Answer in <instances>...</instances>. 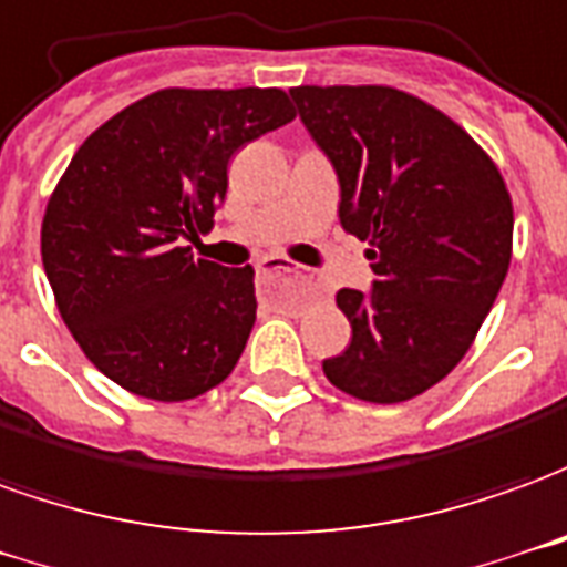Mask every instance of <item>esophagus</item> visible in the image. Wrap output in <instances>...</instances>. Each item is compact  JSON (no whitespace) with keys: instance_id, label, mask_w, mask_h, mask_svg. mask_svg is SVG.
Wrapping results in <instances>:
<instances>
[{"instance_id":"obj_1","label":"esophagus","mask_w":567,"mask_h":567,"mask_svg":"<svg viewBox=\"0 0 567 567\" xmlns=\"http://www.w3.org/2000/svg\"><path fill=\"white\" fill-rule=\"evenodd\" d=\"M256 275L259 277H277V275H296V268L287 265L284 259H277V256H268L262 262L256 265Z\"/></svg>"}]
</instances>
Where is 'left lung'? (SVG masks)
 <instances>
[{
  "instance_id": "1",
  "label": "left lung",
  "mask_w": 567,
  "mask_h": 567,
  "mask_svg": "<svg viewBox=\"0 0 567 567\" xmlns=\"http://www.w3.org/2000/svg\"><path fill=\"white\" fill-rule=\"evenodd\" d=\"M339 176V223L369 240L372 290H339L351 344L323 360L339 391L403 403L467 354L509 268L513 204L492 158L424 100L363 84L290 91Z\"/></svg>"
}]
</instances>
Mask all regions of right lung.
Listing matches in <instances>:
<instances>
[{
  "mask_svg": "<svg viewBox=\"0 0 567 567\" xmlns=\"http://www.w3.org/2000/svg\"><path fill=\"white\" fill-rule=\"evenodd\" d=\"M296 118L277 87L158 91L97 127L48 200L42 265L60 317L124 391L179 403L238 363L256 323L252 268L186 240L226 200L244 143Z\"/></svg>",
  "mask_w": 567,
  "mask_h": 567,
  "instance_id": "obj_1",
  "label": "right lung"
}]
</instances>
